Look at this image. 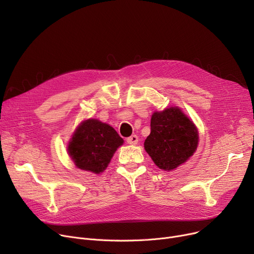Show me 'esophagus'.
Masks as SVG:
<instances>
[{
  "label": "esophagus",
  "mask_w": 254,
  "mask_h": 254,
  "mask_svg": "<svg viewBox=\"0 0 254 254\" xmlns=\"http://www.w3.org/2000/svg\"><path fill=\"white\" fill-rule=\"evenodd\" d=\"M127 142L128 144H130V145H136V144H138V142H139V138H138L137 135H132V136H130V137H128V138L127 139Z\"/></svg>",
  "instance_id": "34e87169"
}]
</instances>
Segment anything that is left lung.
<instances>
[{"instance_id":"left-lung-1","label":"left lung","mask_w":254,"mask_h":254,"mask_svg":"<svg viewBox=\"0 0 254 254\" xmlns=\"http://www.w3.org/2000/svg\"><path fill=\"white\" fill-rule=\"evenodd\" d=\"M150 135L144 148L153 163L173 171L193 155L198 145L197 127L179 107H169L151 115Z\"/></svg>"}]
</instances>
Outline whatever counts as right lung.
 I'll return each mask as SVG.
<instances>
[{"instance_id":"right-lung-1","label":"right lung","mask_w":254,"mask_h":254,"mask_svg":"<svg viewBox=\"0 0 254 254\" xmlns=\"http://www.w3.org/2000/svg\"><path fill=\"white\" fill-rule=\"evenodd\" d=\"M123 144L124 139L111 126L88 118L76 127L66 151L78 169L100 174Z\"/></svg>"}]
</instances>
